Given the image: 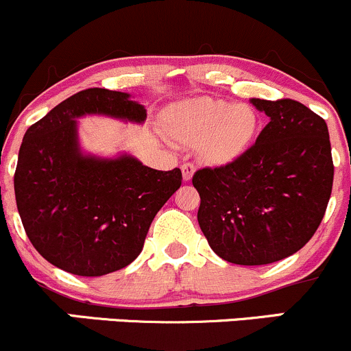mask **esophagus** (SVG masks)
<instances>
[{
  "instance_id": "34e87169",
  "label": "esophagus",
  "mask_w": 351,
  "mask_h": 351,
  "mask_svg": "<svg viewBox=\"0 0 351 351\" xmlns=\"http://www.w3.org/2000/svg\"><path fill=\"white\" fill-rule=\"evenodd\" d=\"M195 166L190 165V163H185L182 165V175H183V182H190L191 178H193L195 175Z\"/></svg>"
}]
</instances>
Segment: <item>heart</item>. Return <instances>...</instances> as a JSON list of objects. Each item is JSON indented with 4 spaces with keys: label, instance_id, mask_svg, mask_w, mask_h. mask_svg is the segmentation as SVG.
<instances>
[{
    "label": "heart",
    "instance_id": "1",
    "mask_svg": "<svg viewBox=\"0 0 351 351\" xmlns=\"http://www.w3.org/2000/svg\"><path fill=\"white\" fill-rule=\"evenodd\" d=\"M165 134L195 147L205 163L227 166L245 156L259 134L261 119L250 104L195 97L173 102L161 112Z\"/></svg>",
    "mask_w": 351,
    "mask_h": 351
}]
</instances>
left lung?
<instances>
[{
  "label": "left lung",
  "instance_id": "8db88e82",
  "mask_svg": "<svg viewBox=\"0 0 351 351\" xmlns=\"http://www.w3.org/2000/svg\"><path fill=\"white\" fill-rule=\"evenodd\" d=\"M250 104L269 117L235 163L198 169V223L213 252L239 265H264L301 249L322 223L333 186L324 119L293 99Z\"/></svg>",
  "mask_w": 351,
  "mask_h": 351
}]
</instances>
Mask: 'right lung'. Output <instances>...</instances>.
<instances>
[{
  "mask_svg": "<svg viewBox=\"0 0 351 351\" xmlns=\"http://www.w3.org/2000/svg\"><path fill=\"white\" fill-rule=\"evenodd\" d=\"M86 116L143 124L146 109L128 92L97 87L65 99L25 132L14 197L40 256L70 274L97 278L141 254L151 222L182 185V171H158L129 153H88L77 121Z\"/></svg>",
  "mask_w": 351,
  "mask_h": 351,
  "instance_id": "1",
  "label": "right lung"
}]
</instances>
